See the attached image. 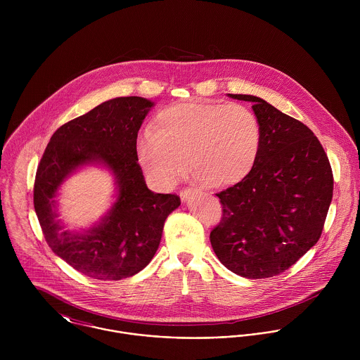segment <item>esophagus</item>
I'll list each match as a JSON object with an SVG mask.
<instances>
[{"instance_id":"obj_1","label":"esophagus","mask_w":360,"mask_h":360,"mask_svg":"<svg viewBox=\"0 0 360 360\" xmlns=\"http://www.w3.org/2000/svg\"><path fill=\"white\" fill-rule=\"evenodd\" d=\"M191 193H193V190H190V188L181 190V191H180V198H181V201H186V200L191 195Z\"/></svg>"}]
</instances>
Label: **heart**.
Segmentation results:
<instances>
[{
  "label": "heart",
  "mask_w": 360,
  "mask_h": 360,
  "mask_svg": "<svg viewBox=\"0 0 360 360\" xmlns=\"http://www.w3.org/2000/svg\"><path fill=\"white\" fill-rule=\"evenodd\" d=\"M262 148L257 115L241 103L190 100L160 110L136 144L140 166L156 186L174 187L187 173L216 188L244 181Z\"/></svg>",
  "instance_id": "obj_1"
}]
</instances>
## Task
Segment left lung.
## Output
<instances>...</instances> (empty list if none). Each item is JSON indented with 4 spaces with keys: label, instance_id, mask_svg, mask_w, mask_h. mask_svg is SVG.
I'll list each match as a JSON object with an SVG mask.
<instances>
[{
    "label": "left lung",
    "instance_id": "left-lung-1",
    "mask_svg": "<svg viewBox=\"0 0 360 360\" xmlns=\"http://www.w3.org/2000/svg\"><path fill=\"white\" fill-rule=\"evenodd\" d=\"M227 96L252 103L262 148L252 173L217 194L223 217L210 244L233 273L273 277L319 241L333 198L331 166L308 126L255 96Z\"/></svg>",
    "mask_w": 360,
    "mask_h": 360
}]
</instances>
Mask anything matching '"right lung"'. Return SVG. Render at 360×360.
<instances>
[{"label":"right lung","instance_id":"right-lung-1","mask_svg":"<svg viewBox=\"0 0 360 360\" xmlns=\"http://www.w3.org/2000/svg\"><path fill=\"white\" fill-rule=\"evenodd\" d=\"M155 103L117 97L100 103L53 134L34 181V210L55 255L97 280L141 271L158 251L166 217L180 206L174 194L151 191L136 154L139 130ZM108 169L115 180L111 207L91 226L68 229L58 219L61 184L84 167Z\"/></svg>","mask_w":360,"mask_h":360}]
</instances>
